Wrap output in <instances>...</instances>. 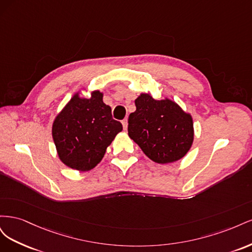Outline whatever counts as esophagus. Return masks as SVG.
I'll return each instance as SVG.
<instances>
[{
	"label": "esophagus",
	"instance_id": "34e87169",
	"mask_svg": "<svg viewBox=\"0 0 252 252\" xmlns=\"http://www.w3.org/2000/svg\"><path fill=\"white\" fill-rule=\"evenodd\" d=\"M122 124H123V127L125 130H127V126H128V121L127 120H124L123 122H122Z\"/></svg>",
	"mask_w": 252,
	"mask_h": 252
}]
</instances>
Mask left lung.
Segmentation results:
<instances>
[{"mask_svg":"<svg viewBox=\"0 0 252 252\" xmlns=\"http://www.w3.org/2000/svg\"><path fill=\"white\" fill-rule=\"evenodd\" d=\"M136 110L128 120V135L151 161L158 164L177 162L192 146V116L169 97L156 100L142 93L135 98Z\"/></svg>","mask_w":252,"mask_h":252,"instance_id":"8db88e82","label":"left lung"}]
</instances>
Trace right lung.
<instances>
[{
    "instance_id": "add662e5",
    "label": "right lung",
    "mask_w": 252,
    "mask_h": 252,
    "mask_svg": "<svg viewBox=\"0 0 252 252\" xmlns=\"http://www.w3.org/2000/svg\"><path fill=\"white\" fill-rule=\"evenodd\" d=\"M80 88L53 120L52 139L58 157L64 165L78 171H88L102 161L106 149L123 130L113 120L104 94L93 90L89 97Z\"/></svg>"
}]
</instances>
